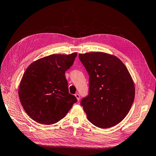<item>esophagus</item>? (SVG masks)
<instances>
[{"mask_svg":"<svg viewBox=\"0 0 156 156\" xmlns=\"http://www.w3.org/2000/svg\"><path fill=\"white\" fill-rule=\"evenodd\" d=\"M75 98H77V101H79V100H80V96H79V94H75Z\"/></svg>","mask_w":156,"mask_h":156,"instance_id":"obj_1","label":"esophagus"}]
</instances>
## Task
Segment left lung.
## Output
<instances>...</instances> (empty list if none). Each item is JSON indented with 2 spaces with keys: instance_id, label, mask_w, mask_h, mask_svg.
Here are the masks:
<instances>
[{
  "instance_id": "obj_1",
  "label": "left lung",
  "mask_w": 156,
  "mask_h": 156,
  "mask_svg": "<svg viewBox=\"0 0 156 156\" xmlns=\"http://www.w3.org/2000/svg\"><path fill=\"white\" fill-rule=\"evenodd\" d=\"M79 57L89 75V94L81 102L88 120L103 129L119 124L135 98L128 69L116 56L103 52L79 54Z\"/></svg>"
}]
</instances>
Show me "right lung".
I'll return each mask as SVG.
<instances>
[{
	"label": "right lung",
	"instance_id": "1",
	"mask_svg": "<svg viewBox=\"0 0 156 156\" xmlns=\"http://www.w3.org/2000/svg\"><path fill=\"white\" fill-rule=\"evenodd\" d=\"M77 55L53 54L34 61L27 68L18 94L23 108L33 120L45 125L55 124L77 101L68 92L65 77Z\"/></svg>",
	"mask_w": 156,
	"mask_h": 156
}]
</instances>
